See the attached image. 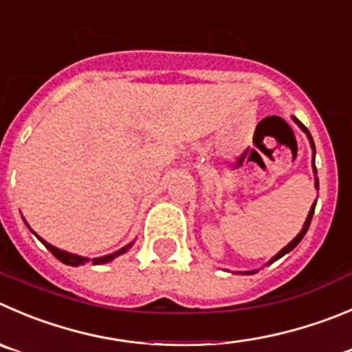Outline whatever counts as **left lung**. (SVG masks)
Here are the masks:
<instances>
[{
    "label": "left lung",
    "instance_id": "obj_1",
    "mask_svg": "<svg viewBox=\"0 0 352 352\" xmlns=\"http://www.w3.org/2000/svg\"><path fill=\"white\" fill-rule=\"evenodd\" d=\"M292 119H294V122L297 124V126H299L300 129H302L304 133H306V136H307V140H309V145H311V150H313V160H311V166H313V173H314V188L318 190V178H316V166H314V155H316V148H314V142H313V136H311V133L307 131V128L306 126H304L302 122H300L299 119H297V117H294L292 116ZM314 207H316V202L313 204V206H311V209H309V214H307V217H306V221H304V226H302V230H300L299 233H297V236L296 239L292 240V242L290 243H287L285 247H283L282 250H280L278 254H276V256L274 257H271L270 261H267V264H273L274 261H278L280 257H283L285 256V254H289L290 250H294L296 249L297 245H299V242L300 240L304 239V235H306V232H307V228H309V224H311V219H313V214H314ZM257 271L259 270H250V271H239L240 274H254V273H257Z\"/></svg>",
    "mask_w": 352,
    "mask_h": 352
}]
</instances>
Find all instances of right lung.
Listing matches in <instances>:
<instances>
[{"mask_svg":"<svg viewBox=\"0 0 352 352\" xmlns=\"http://www.w3.org/2000/svg\"><path fill=\"white\" fill-rule=\"evenodd\" d=\"M23 221H25V219H23ZM25 224H28V223H25ZM28 228L31 230V226H29V224H28ZM31 232H32V230H31ZM32 233H34V232H32ZM34 235H36V233H34ZM36 236H38V239L41 240L43 245H45L46 249H48L50 252H52L53 256L56 257V259L62 261V263L67 264V266H81V264L89 263V261H93V264H105V263H110V261H113V259H116V257H119L120 254L128 252V250L133 247V243H135V240H133L131 243H128V245H124L122 249L116 250V252L107 254V256H102V257H95V259H89V257H82V256H78V254H72V252H67V250L58 249V247L52 245V243H48V242H46V240H43L39 235H36Z\"/></svg>","mask_w":352,"mask_h":352,"instance_id":"add662e5","label":"right lung"}]
</instances>
